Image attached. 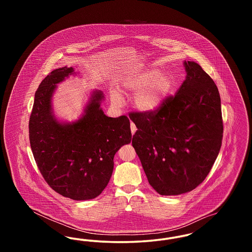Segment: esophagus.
<instances>
[{
    "mask_svg": "<svg viewBox=\"0 0 252 252\" xmlns=\"http://www.w3.org/2000/svg\"><path fill=\"white\" fill-rule=\"evenodd\" d=\"M130 129H131L132 135H134L135 132L137 130V127H136V126H135L133 123L130 124Z\"/></svg>",
    "mask_w": 252,
    "mask_h": 252,
    "instance_id": "esophagus-1",
    "label": "esophagus"
}]
</instances>
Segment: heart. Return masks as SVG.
Listing matches in <instances>:
<instances>
[{
  "mask_svg": "<svg viewBox=\"0 0 252 252\" xmlns=\"http://www.w3.org/2000/svg\"><path fill=\"white\" fill-rule=\"evenodd\" d=\"M177 79L173 73L162 72L158 68H148L137 72L123 82L122 93L136 94L133 105L139 111L151 114L162 107L164 102L177 88ZM110 101L120 107L124 99L116 90L110 92Z\"/></svg>",
  "mask_w": 252,
  "mask_h": 252,
  "instance_id": "1",
  "label": "heart"
}]
</instances>
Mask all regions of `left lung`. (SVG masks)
<instances>
[{"label": "left lung", "mask_w": 252, "mask_h": 252, "mask_svg": "<svg viewBox=\"0 0 252 252\" xmlns=\"http://www.w3.org/2000/svg\"><path fill=\"white\" fill-rule=\"evenodd\" d=\"M186 78L155 113H130L132 145L149 184L161 195L191 192L213 167L223 138L221 100L210 75L184 61Z\"/></svg>", "instance_id": "left-lung-1"}]
</instances>
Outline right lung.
<instances>
[{"label":"right lung","mask_w":252,"mask_h":252,"mask_svg":"<svg viewBox=\"0 0 252 252\" xmlns=\"http://www.w3.org/2000/svg\"><path fill=\"white\" fill-rule=\"evenodd\" d=\"M76 72L62 67L38 86L29 120V139L36 165L49 186L65 197L89 200L107 187L113 158L131 142L126 116L108 117L101 108L103 92L94 90L77 120L62 122L55 115L53 96L58 84Z\"/></svg>","instance_id":"obj_1"}]
</instances>
